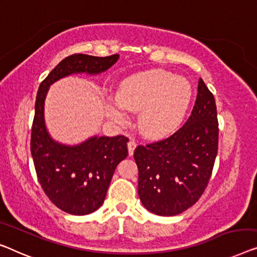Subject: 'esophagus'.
I'll use <instances>...</instances> for the list:
<instances>
[{"instance_id":"obj_1","label":"esophagus","mask_w":257,"mask_h":257,"mask_svg":"<svg viewBox=\"0 0 257 257\" xmlns=\"http://www.w3.org/2000/svg\"><path fill=\"white\" fill-rule=\"evenodd\" d=\"M136 147H137V143L133 139H131L127 143V148H128V154L130 155H132L133 154V152H135V150H136Z\"/></svg>"}]
</instances>
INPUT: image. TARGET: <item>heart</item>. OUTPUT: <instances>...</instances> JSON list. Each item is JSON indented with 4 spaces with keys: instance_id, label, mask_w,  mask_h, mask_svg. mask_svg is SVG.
Wrapping results in <instances>:
<instances>
[{
    "instance_id": "heart-1",
    "label": "heart",
    "mask_w": 257,
    "mask_h": 257,
    "mask_svg": "<svg viewBox=\"0 0 257 257\" xmlns=\"http://www.w3.org/2000/svg\"><path fill=\"white\" fill-rule=\"evenodd\" d=\"M121 106L138 114V128L150 139L170 135L181 124L191 99V85L187 79L163 69H153L127 77L117 95ZM116 119H124L114 107Z\"/></svg>"
}]
</instances>
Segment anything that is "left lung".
<instances>
[{"label":"left lung","instance_id":"left-lung-1","mask_svg":"<svg viewBox=\"0 0 257 257\" xmlns=\"http://www.w3.org/2000/svg\"><path fill=\"white\" fill-rule=\"evenodd\" d=\"M219 127L213 94L202 79L192 112L166 139L135 150L139 170L138 193L158 215L180 214L200 198L209 183L218 152Z\"/></svg>","mask_w":257,"mask_h":257}]
</instances>
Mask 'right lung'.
Wrapping results in <instances>:
<instances>
[{
	"instance_id": "1",
	"label": "right lung",
	"mask_w": 257,
	"mask_h": 257,
	"mask_svg": "<svg viewBox=\"0 0 257 257\" xmlns=\"http://www.w3.org/2000/svg\"><path fill=\"white\" fill-rule=\"evenodd\" d=\"M119 59L73 54L59 62L39 85L31 131V154L37 177L52 203L64 212L84 215L94 212L105 199L114 169L128 154V138L92 137L76 146L59 144L50 137L44 119L48 88L55 81L75 73L96 75Z\"/></svg>"
}]
</instances>
